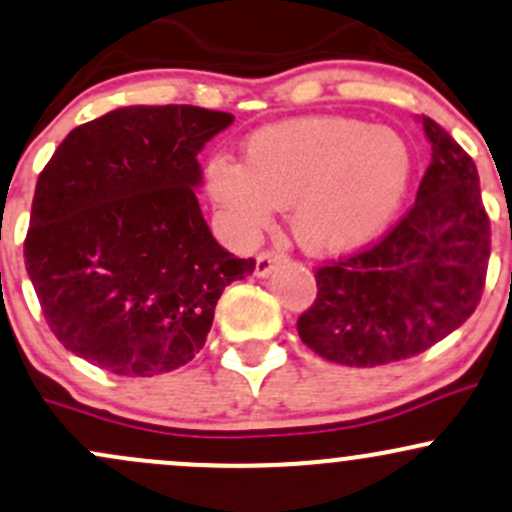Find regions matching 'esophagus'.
Here are the masks:
<instances>
[{
    "label": "esophagus",
    "instance_id": "esophagus-1",
    "mask_svg": "<svg viewBox=\"0 0 512 512\" xmlns=\"http://www.w3.org/2000/svg\"><path fill=\"white\" fill-rule=\"evenodd\" d=\"M282 260V255H279L277 250H262L260 255H257V262H255V274L257 277H269L272 274V269L277 262Z\"/></svg>",
    "mask_w": 512,
    "mask_h": 512
}]
</instances>
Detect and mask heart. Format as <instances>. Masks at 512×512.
<instances>
[{"mask_svg": "<svg viewBox=\"0 0 512 512\" xmlns=\"http://www.w3.org/2000/svg\"><path fill=\"white\" fill-rule=\"evenodd\" d=\"M413 177L411 145L389 126L308 116L260 128L245 140L243 165L213 157L206 187L238 238L269 226L291 206L296 240L311 252H350L391 223Z\"/></svg>", "mask_w": 512, "mask_h": 512, "instance_id": "obj_1", "label": "heart"}]
</instances>
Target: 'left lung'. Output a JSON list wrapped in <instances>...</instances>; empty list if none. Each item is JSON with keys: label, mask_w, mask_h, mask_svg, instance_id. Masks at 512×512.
Listing matches in <instances>:
<instances>
[{"label": "left lung", "mask_w": 512, "mask_h": 512, "mask_svg": "<svg viewBox=\"0 0 512 512\" xmlns=\"http://www.w3.org/2000/svg\"><path fill=\"white\" fill-rule=\"evenodd\" d=\"M432 162L406 216L372 245L316 267L318 294L299 338L328 362L379 367L430 350L479 306L491 221L479 172L440 123L423 116Z\"/></svg>", "instance_id": "8db88e82"}]
</instances>
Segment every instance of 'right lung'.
Masks as SVG:
<instances>
[{"instance_id":"obj_1","label":"right lung","mask_w":512,"mask_h":512,"mask_svg":"<svg viewBox=\"0 0 512 512\" xmlns=\"http://www.w3.org/2000/svg\"><path fill=\"white\" fill-rule=\"evenodd\" d=\"M233 114L126 106L82 123L38 174L26 272L65 350L119 376H157L204 347L223 289L255 260L213 240L196 155Z\"/></svg>"}]
</instances>
